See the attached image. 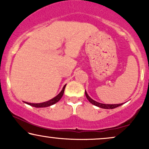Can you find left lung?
<instances>
[{
  "instance_id": "left-lung-1",
  "label": "left lung",
  "mask_w": 149,
  "mask_h": 149,
  "mask_svg": "<svg viewBox=\"0 0 149 149\" xmlns=\"http://www.w3.org/2000/svg\"><path fill=\"white\" fill-rule=\"evenodd\" d=\"M85 96H86L87 99H88V101L90 102V103L92 104H94V105L96 106V107L102 108V109H115V108L118 107H120V106H121L123 104H102V103H99V102H95V100H92V99L90 98V97L88 96V93H87L86 91H85Z\"/></svg>"
}]
</instances>
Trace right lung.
<instances>
[{"instance_id": "right-lung-1", "label": "right lung", "mask_w": 149, "mask_h": 149, "mask_svg": "<svg viewBox=\"0 0 149 149\" xmlns=\"http://www.w3.org/2000/svg\"><path fill=\"white\" fill-rule=\"evenodd\" d=\"M65 87H66V85H64V88H63V89H62V90H61V91L60 92V93H59L57 96L54 97V98L52 99V100L47 101V102H42V103H39V104H32V103H29V102H25V103H26L27 104H29V105L32 106V107H36V108H42V107H49V106L53 105V104L57 103V102H58L59 100H61V98L62 97L63 95H64Z\"/></svg>"}]
</instances>
